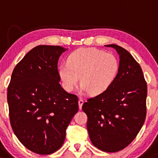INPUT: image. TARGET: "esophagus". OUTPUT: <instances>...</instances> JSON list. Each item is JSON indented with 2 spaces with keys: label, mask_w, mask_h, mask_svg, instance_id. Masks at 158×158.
Returning <instances> with one entry per match:
<instances>
[{
  "label": "esophagus",
  "mask_w": 158,
  "mask_h": 158,
  "mask_svg": "<svg viewBox=\"0 0 158 158\" xmlns=\"http://www.w3.org/2000/svg\"><path fill=\"white\" fill-rule=\"evenodd\" d=\"M83 104H84V100H83V99H81V98H80L79 101H78V105H79L80 110H81V108H82Z\"/></svg>",
  "instance_id": "obj_1"
}]
</instances>
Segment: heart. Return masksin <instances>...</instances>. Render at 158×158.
Returning a JSON list of instances; mask_svg holds the SVG:
<instances>
[{
    "instance_id": "obj_1",
    "label": "heart",
    "mask_w": 158,
    "mask_h": 158,
    "mask_svg": "<svg viewBox=\"0 0 158 158\" xmlns=\"http://www.w3.org/2000/svg\"><path fill=\"white\" fill-rule=\"evenodd\" d=\"M118 61L113 54L96 48H79L69 56L67 63L58 67L63 88L72 92L81 77V90L92 95L105 92L116 79Z\"/></svg>"
}]
</instances>
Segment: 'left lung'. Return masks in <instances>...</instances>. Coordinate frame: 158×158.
<instances>
[{
    "mask_svg": "<svg viewBox=\"0 0 158 158\" xmlns=\"http://www.w3.org/2000/svg\"><path fill=\"white\" fill-rule=\"evenodd\" d=\"M119 55L113 84L84 103L86 127L92 143L106 152L122 150L134 140L146 116L147 84L139 63L123 48L111 44Z\"/></svg>",
    "mask_w": 158,
    "mask_h": 158,
    "instance_id": "1",
    "label": "left lung"
}]
</instances>
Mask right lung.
<instances>
[{
  "label": "right lung",
  "mask_w": 158,
  "mask_h": 158,
  "mask_svg": "<svg viewBox=\"0 0 158 158\" xmlns=\"http://www.w3.org/2000/svg\"><path fill=\"white\" fill-rule=\"evenodd\" d=\"M60 46L33 48L15 65L7 88L10 124L27 149L50 155L63 146L65 131L78 111L77 95L60 86Z\"/></svg>",
  "instance_id": "right-lung-1"
}]
</instances>
